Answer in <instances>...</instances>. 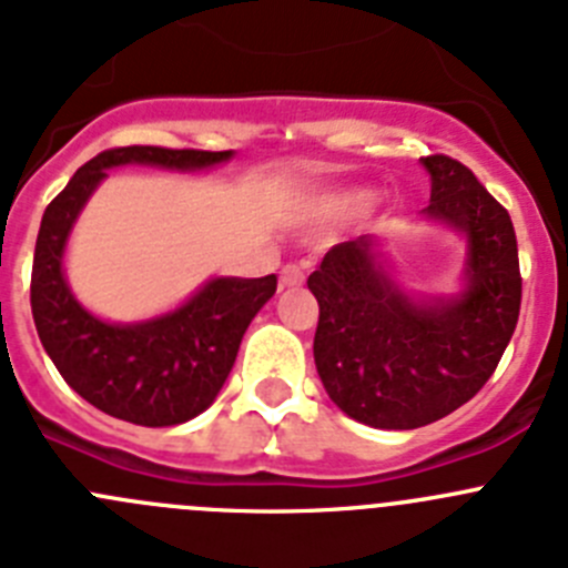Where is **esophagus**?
Listing matches in <instances>:
<instances>
[{"label":"esophagus","mask_w":568,"mask_h":568,"mask_svg":"<svg viewBox=\"0 0 568 568\" xmlns=\"http://www.w3.org/2000/svg\"><path fill=\"white\" fill-rule=\"evenodd\" d=\"M304 284V270L298 264H287V267L281 270V287L284 290H295Z\"/></svg>","instance_id":"obj_1"}]
</instances>
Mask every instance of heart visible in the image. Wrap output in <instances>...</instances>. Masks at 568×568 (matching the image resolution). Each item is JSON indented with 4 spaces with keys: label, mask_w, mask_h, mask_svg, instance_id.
Wrapping results in <instances>:
<instances>
[{
    "label": "heart",
    "mask_w": 568,
    "mask_h": 568,
    "mask_svg": "<svg viewBox=\"0 0 568 568\" xmlns=\"http://www.w3.org/2000/svg\"><path fill=\"white\" fill-rule=\"evenodd\" d=\"M368 194L361 189H352V191H341V194H332L329 200L324 202V211L326 213H352L357 207L366 205Z\"/></svg>",
    "instance_id": "b5f03b06"
}]
</instances>
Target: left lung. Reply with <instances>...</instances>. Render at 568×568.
<instances>
[{
  "instance_id": "obj_1",
  "label": "left lung",
  "mask_w": 568,
  "mask_h": 568,
  "mask_svg": "<svg viewBox=\"0 0 568 568\" xmlns=\"http://www.w3.org/2000/svg\"><path fill=\"white\" fill-rule=\"evenodd\" d=\"M423 165L430 174L423 220L465 239L456 293L399 287L374 236L335 244L306 278L321 306L312 343L321 383L343 414L372 428H423L476 397L521 310L509 213L459 160L434 154Z\"/></svg>"
}]
</instances>
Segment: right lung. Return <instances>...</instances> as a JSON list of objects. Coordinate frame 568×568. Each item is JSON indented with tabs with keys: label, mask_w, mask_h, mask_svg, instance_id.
<instances>
[{
	"label": "right lung",
	"mask_w": 568,
	"mask_h": 568,
	"mask_svg": "<svg viewBox=\"0 0 568 568\" xmlns=\"http://www.w3.org/2000/svg\"><path fill=\"white\" fill-rule=\"evenodd\" d=\"M231 158L233 152L160 145L109 149L83 163L41 216L30 281L36 332L72 392L103 414L145 428L200 416L225 386L250 321L273 298L275 275H213L163 315L114 324L87 310L67 284L64 253L72 227L112 169L152 165L194 174Z\"/></svg>",
	"instance_id": "1"
}]
</instances>
